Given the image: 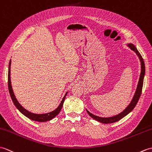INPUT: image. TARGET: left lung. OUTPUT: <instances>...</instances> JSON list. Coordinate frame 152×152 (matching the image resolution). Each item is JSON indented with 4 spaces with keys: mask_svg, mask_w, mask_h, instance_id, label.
<instances>
[{
    "mask_svg": "<svg viewBox=\"0 0 152 152\" xmlns=\"http://www.w3.org/2000/svg\"><path fill=\"white\" fill-rule=\"evenodd\" d=\"M128 46H129V48L131 50H133V51L136 53L137 56H139V58L140 59V64H141V73H140V75L139 83H138L135 94H134L132 101H131L129 105H128L126 107V109H125L124 110H123V112L120 113L119 114H117V115L114 116L109 117V118L99 117V116L94 115V114H92V113H90L89 111H88L86 110L88 114L92 118H94V120H96L97 121H98V122H99L101 123L111 124V123L118 122V120L123 118L124 116H126V115H127L128 114H129L130 112H131V111L133 110V109H134V107H135L136 104H137L138 102H139V99L140 97L141 93H142L144 77V74H145V64H144V60L142 58V56H141V55L140 54V53L138 51V50L136 48L135 46H134L133 44H131V43H129V44H128Z\"/></svg>",
    "mask_w": 152,
    "mask_h": 152,
    "instance_id": "1",
    "label": "left lung"
}]
</instances>
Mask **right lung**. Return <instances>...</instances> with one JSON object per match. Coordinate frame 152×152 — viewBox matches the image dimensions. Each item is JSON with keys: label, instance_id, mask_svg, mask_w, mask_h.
I'll return each instance as SVG.
<instances>
[{"label": "right lung", "instance_id": "add662e5", "mask_svg": "<svg viewBox=\"0 0 152 152\" xmlns=\"http://www.w3.org/2000/svg\"><path fill=\"white\" fill-rule=\"evenodd\" d=\"M10 66H11V60H10V63H9V67H8V89H9V92L10 94V96H11V98L12 99V102L13 104H15L17 109H18L20 112H21L23 115H25L29 119L36 121V122H47V121H49L52 120L53 118H55L56 115H58L60 111L61 110L62 107L63 106V103L64 102V100L66 98V96L67 95V92L65 94V96H64L63 99L62 100L61 103L59 104V106L56 108V109L52 111V112H50L49 113H45V114H34L32 113H30L27 110L24 109L21 104H19L18 101L17 100L16 97L13 94V91L12 89V84H11V79H10Z\"/></svg>", "mask_w": 152, "mask_h": 152}]
</instances>
